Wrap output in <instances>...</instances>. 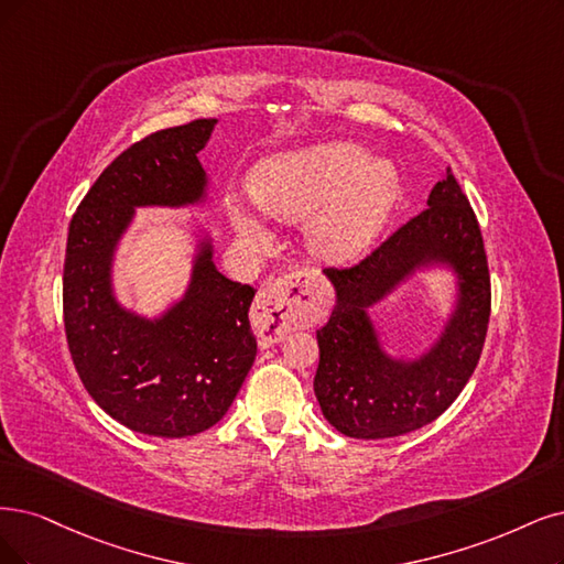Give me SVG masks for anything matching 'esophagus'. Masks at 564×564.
<instances>
[{
    "label": "esophagus",
    "mask_w": 564,
    "mask_h": 564,
    "mask_svg": "<svg viewBox=\"0 0 564 564\" xmlns=\"http://www.w3.org/2000/svg\"><path fill=\"white\" fill-rule=\"evenodd\" d=\"M253 327L267 344H279L293 329L308 327L321 321V297L316 276L311 271L290 274L269 283L253 304Z\"/></svg>",
    "instance_id": "34e87169"
}]
</instances>
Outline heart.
Returning a JSON list of instances; mask_svg holds the SVG:
<instances>
[{"mask_svg": "<svg viewBox=\"0 0 564 564\" xmlns=\"http://www.w3.org/2000/svg\"><path fill=\"white\" fill-rule=\"evenodd\" d=\"M253 197L279 220L308 223V246L325 262H348L379 235L394 197V176L386 162L352 143H323L271 158L253 174ZM241 232L260 243L269 232L243 208H235Z\"/></svg>", "mask_w": 564, "mask_h": 564, "instance_id": "obj_1", "label": "heart"}]
</instances>
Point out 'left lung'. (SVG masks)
I'll return each instance as SVG.
<instances>
[{
  "label": "left lung",
  "mask_w": 564,
  "mask_h": 564,
  "mask_svg": "<svg viewBox=\"0 0 564 564\" xmlns=\"http://www.w3.org/2000/svg\"><path fill=\"white\" fill-rule=\"evenodd\" d=\"M432 257L458 269L462 302L432 354L421 364H394L378 350L364 308ZM325 271L337 288V306L316 332L321 362L314 390L325 419L356 440L400 436L440 419L481 358L492 300L481 227L451 170L432 187L419 216L360 262Z\"/></svg>",
  "instance_id": "1"
}]
</instances>
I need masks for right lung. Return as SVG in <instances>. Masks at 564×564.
I'll return each mask as SVG.
<instances>
[{"label":"right lung","mask_w":564,"mask_h":564,"mask_svg":"<svg viewBox=\"0 0 564 564\" xmlns=\"http://www.w3.org/2000/svg\"><path fill=\"white\" fill-rule=\"evenodd\" d=\"M214 124L197 118L132 143L99 174L69 223L62 314L74 367L90 398L141 434L178 440L216 425L256 360L248 321L256 288L225 279L208 248L185 300L160 323L124 314L109 288L113 246L134 206L202 197L197 153Z\"/></svg>","instance_id":"add662e5"}]
</instances>
